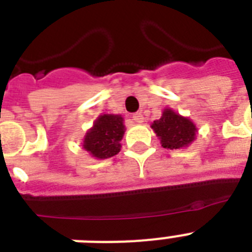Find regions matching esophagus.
<instances>
[{
    "label": "esophagus",
    "mask_w": 252,
    "mask_h": 252,
    "mask_svg": "<svg viewBox=\"0 0 252 252\" xmlns=\"http://www.w3.org/2000/svg\"><path fill=\"white\" fill-rule=\"evenodd\" d=\"M132 118H133V122L137 123V124H141V123H144V115H142L141 112H136V114H134Z\"/></svg>",
    "instance_id": "34e87169"
}]
</instances>
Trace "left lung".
<instances>
[{
  "instance_id": "8db88e82",
  "label": "left lung",
  "mask_w": 252,
  "mask_h": 252,
  "mask_svg": "<svg viewBox=\"0 0 252 252\" xmlns=\"http://www.w3.org/2000/svg\"><path fill=\"white\" fill-rule=\"evenodd\" d=\"M152 129L165 149H184L195 141L197 128L191 119L182 116L171 108H165L161 119L152 123Z\"/></svg>"
}]
</instances>
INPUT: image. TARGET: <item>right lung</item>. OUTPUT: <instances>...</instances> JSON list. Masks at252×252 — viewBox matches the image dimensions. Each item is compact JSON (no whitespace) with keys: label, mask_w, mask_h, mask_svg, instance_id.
Masks as SVG:
<instances>
[{"label":"right lung","mask_w":252,"mask_h":252,"mask_svg":"<svg viewBox=\"0 0 252 252\" xmlns=\"http://www.w3.org/2000/svg\"><path fill=\"white\" fill-rule=\"evenodd\" d=\"M126 132L122 115H99L82 140V148L95 159H106L120 152Z\"/></svg>","instance_id":"right-lung-1"}]
</instances>
